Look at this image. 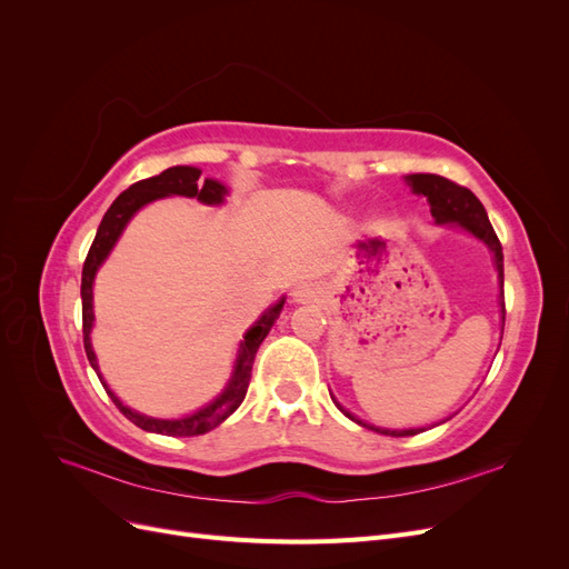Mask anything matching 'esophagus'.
<instances>
[{
  "label": "esophagus",
  "instance_id": "34e87169",
  "mask_svg": "<svg viewBox=\"0 0 569 569\" xmlns=\"http://www.w3.org/2000/svg\"><path fill=\"white\" fill-rule=\"evenodd\" d=\"M291 299L295 303H318L322 299V289L313 282H301L291 289Z\"/></svg>",
  "mask_w": 569,
  "mask_h": 569
}]
</instances>
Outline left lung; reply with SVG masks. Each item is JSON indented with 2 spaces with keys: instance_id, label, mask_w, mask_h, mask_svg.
<instances>
[{
  "instance_id": "obj_1",
  "label": "left lung",
  "mask_w": 569,
  "mask_h": 569,
  "mask_svg": "<svg viewBox=\"0 0 569 569\" xmlns=\"http://www.w3.org/2000/svg\"><path fill=\"white\" fill-rule=\"evenodd\" d=\"M406 182H408V187L412 189V192L427 197L429 213H432L437 226H458L465 232H470L472 237H477L479 242H485L489 247V251L493 253L496 270H498V282H501V287H503V249H501V242H498V237H496V232L491 228L485 206H481V201L470 192V189L468 187H460V184L446 180L441 176H432V173L406 176ZM501 297H503V291H501ZM501 318L506 322V301H501ZM332 401H335V396H332ZM337 408L349 420L363 425L368 429H375L377 435L412 437V435L425 432V429H385V427H375V425H368L363 420H358L353 412L343 410L339 403H337Z\"/></svg>"
}]
</instances>
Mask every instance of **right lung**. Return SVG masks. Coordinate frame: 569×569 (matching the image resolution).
Wrapping results in <instances>:
<instances>
[{"label": "right lung", "mask_w": 569, "mask_h": 569, "mask_svg": "<svg viewBox=\"0 0 569 569\" xmlns=\"http://www.w3.org/2000/svg\"><path fill=\"white\" fill-rule=\"evenodd\" d=\"M226 194H228L226 184L213 180V178L201 180V170L194 168V166H173V168L163 170L161 176H153V178L134 182L111 203V209L104 213V218H101L94 242L88 251V258H84L82 284H80L84 353H88L90 366L94 368L99 382L104 385L107 393L111 396V401L118 406V410L123 412V416L130 422H134L137 427L144 429V432L166 435V437H199V435L211 432V429L218 427L222 420H228L232 412L239 408V403L244 401L247 389H249V380H251V366H253L256 351H258V347H261V341L268 337L274 320L280 318V311L284 306V297L278 303H272L268 311L247 330L244 341L239 343L234 370L230 375L226 389H222L211 403H206L203 408L192 412V416L178 418V420H161V418L142 416V412H137V410L123 406V401H120L118 396L109 389V385L104 382V377H101V372H99V363H97V356H94L92 341H90L92 325H94L92 284H94V278H97V270L101 268V263L107 261L111 249L118 242V237L123 234L126 226L132 220V216L142 209V206L157 201L161 197H189V199H199L201 203L218 206V203L226 201Z\"/></svg>", "instance_id": "obj_1"}]
</instances>
